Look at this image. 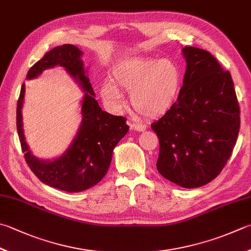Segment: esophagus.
<instances>
[{
	"mask_svg": "<svg viewBox=\"0 0 251 251\" xmlns=\"http://www.w3.org/2000/svg\"><path fill=\"white\" fill-rule=\"evenodd\" d=\"M130 129L132 131H144L146 129V126L144 125H140V124H135V122H132V124H130Z\"/></svg>",
	"mask_w": 251,
	"mask_h": 251,
	"instance_id": "1",
	"label": "esophagus"
}]
</instances>
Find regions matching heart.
Segmentation results:
<instances>
[{
  "instance_id": "1",
  "label": "heart",
  "mask_w": 251,
  "mask_h": 251,
  "mask_svg": "<svg viewBox=\"0 0 251 251\" xmlns=\"http://www.w3.org/2000/svg\"><path fill=\"white\" fill-rule=\"evenodd\" d=\"M112 79L118 86L130 92L131 103L136 111L157 117L176 102L181 87V70L168 59L134 60L113 70ZM100 94L113 105L121 103L119 91L110 84L103 85Z\"/></svg>"
}]
</instances>
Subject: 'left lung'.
Here are the masks:
<instances>
[{
	"label": "left lung",
	"mask_w": 251,
	"mask_h": 251,
	"mask_svg": "<svg viewBox=\"0 0 251 251\" xmlns=\"http://www.w3.org/2000/svg\"><path fill=\"white\" fill-rule=\"evenodd\" d=\"M187 69L177 101L152 124L159 140L156 167L167 180L198 188L217 177L238 138L234 83L210 52L184 47Z\"/></svg>",
	"instance_id": "left-lung-1"
}]
</instances>
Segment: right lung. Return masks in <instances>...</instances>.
I'll use <instances>...</instances> for the list:
<instances>
[{
  "instance_id": "right-lung-1",
  "label": "right lung",
  "mask_w": 251,
  "mask_h": 251,
  "mask_svg": "<svg viewBox=\"0 0 251 251\" xmlns=\"http://www.w3.org/2000/svg\"><path fill=\"white\" fill-rule=\"evenodd\" d=\"M82 54L83 52L73 45L55 47L32 65L26 76L27 79L35 78L45 70L59 65L85 92L81 126L62 155L52 160L39 159L28 148L22 116L25 84L22 85L16 110L18 138L28 166L41 182L67 192L84 191L100 181L110 166L113 149L129 131L126 118L112 116L99 107L87 76V70L84 69Z\"/></svg>"
}]
</instances>
